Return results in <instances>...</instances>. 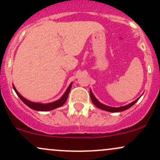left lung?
Returning a JSON list of instances; mask_svg holds the SVG:
<instances>
[{
  "instance_id": "left-lung-1",
  "label": "left lung",
  "mask_w": 160,
  "mask_h": 160,
  "mask_svg": "<svg viewBox=\"0 0 160 160\" xmlns=\"http://www.w3.org/2000/svg\"><path fill=\"white\" fill-rule=\"evenodd\" d=\"M89 92H90V93H89V94H90V98L92 99V102H93V104H94L97 108H98L99 109L104 110V111H108V112H112V113H114V112L123 111H126V110L128 109V108H131L132 106H133L134 104L136 103L138 101V99L141 97V95H141L138 98H137L136 100H135V101H134V102H132V103H130V104H126V105H125V106H122V107L113 108V107H110V106L105 105V104L101 103V102H99L98 99L95 98V96L94 95V94H93V93H92V92L91 89H90V90H89Z\"/></svg>"
}]
</instances>
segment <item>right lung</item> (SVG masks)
I'll use <instances>...</instances> for the list:
<instances>
[{"label": "right lung", "instance_id": "obj_1", "mask_svg": "<svg viewBox=\"0 0 160 160\" xmlns=\"http://www.w3.org/2000/svg\"><path fill=\"white\" fill-rule=\"evenodd\" d=\"M73 82H71L70 83V85L68 86V87L67 88L66 91L65 92L63 95L58 100L54 101L52 102H49V103H40V102H32V101H29L26 99L20 93L16 90V87L14 86L13 84H12V87H13V89L15 90L16 93L17 94L18 96L19 97L20 99L25 103L28 107H29L30 108H32V110H34V111H52V110L56 109V108H58L61 106L63 105L65 103L66 100H67L69 92L71 90V86H72Z\"/></svg>", "mask_w": 160, "mask_h": 160}]
</instances>
